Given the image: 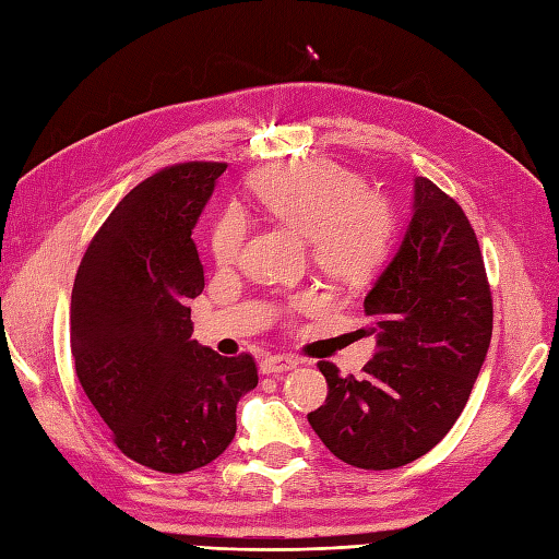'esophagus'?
<instances>
[{"mask_svg": "<svg viewBox=\"0 0 559 559\" xmlns=\"http://www.w3.org/2000/svg\"><path fill=\"white\" fill-rule=\"evenodd\" d=\"M300 365L298 358H293V355H266L264 360H261V372L264 374H281V372H288L295 370V367Z\"/></svg>", "mask_w": 559, "mask_h": 559, "instance_id": "1", "label": "esophagus"}]
</instances>
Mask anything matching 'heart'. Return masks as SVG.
<instances>
[{"instance_id":"heart-1","label":"heart","mask_w":559,"mask_h":559,"mask_svg":"<svg viewBox=\"0 0 559 559\" xmlns=\"http://www.w3.org/2000/svg\"><path fill=\"white\" fill-rule=\"evenodd\" d=\"M257 204L271 218L307 237L314 264L338 281H360L370 273L391 240V213L384 199L365 192L358 175L329 160L276 165L252 180ZM249 218L228 206L213 223L211 252L218 264H235L247 242ZM314 302L312 295L288 300L298 312Z\"/></svg>"}]
</instances>
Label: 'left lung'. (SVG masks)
I'll return each instance as SVG.
<instances>
[{
	"instance_id": "left-lung-1",
	"label": "left lung",
	"mask_w": 559,
	"mask_h": 559,
	"mask_svg": "<svg viewBox=\"0 0 559 559\" xmlns=\"http://www.w3.org/2000/svg\"><path fill=\"white\" fill-rule=\"evenodd\" d=\"M374 334L362 377H326L324 406L307 415L331 454L389 471L427 454L456 423L492 338V293L466 213L415 177L413 218L394 259L365 298Z\"/></svg>"
}]
</instances>
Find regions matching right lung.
Returning <instances> with one entry per match:
<instances>
[{
	"instance_id": "obj_1",
	"label": "right lung",
	"mask_w": 559,
	"mask_h": 559,
	"mask_svg": "<svg viewBox=\"0 0 559 559\" xmlns=\"http://www.w3.org/2000/svg\"><path fill=\"white\" fill-rule=\"evenodd\" d=\"M225 163H177L136 185L100 225L71 290V355L124 456L187 473L233 442L235 408L259 382L249 353L192 341L204 290L192 230Z\"/></svg>"
}]
</instances>
